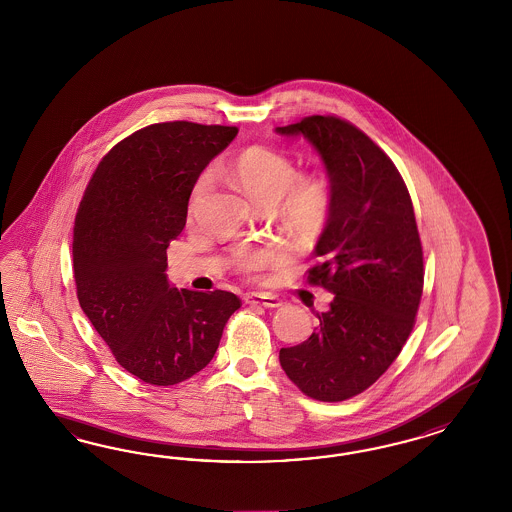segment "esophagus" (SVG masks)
<instances>
[{"mask_svg": "<svg viewBox=\"0 0 512 512\" xmlns=\"http://www.w3.org/2000/svg\"><path fill=\"white\" fill-rule=\"evenodd\" d=\"M244 302L249 306H261V308H279L283 306V302L278 296L263 295V293H249L244 296Z\"/></svg>", "mask_w": 512, "mask_h": 512, "instance_id": "34e87169", "label": "esophagus"}]
</instances>
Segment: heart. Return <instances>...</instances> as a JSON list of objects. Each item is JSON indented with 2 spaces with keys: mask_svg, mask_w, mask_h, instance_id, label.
<instances>
[{
  "mask_svg": "<svg viewBox=\"0 0 512 512\" xmlns=\"http://www.w3.org/2000/svg\"><path fill=\"white\" fill-rule=\"evenodd\" d=\"M225 176L251 201L274 208L291 236L308 244L323 233L332 208V191L317 174H298L289 155L268 146H249L225 167ZM210 187L208 174L199 176L189 197V210L197 206ZM287 249L281 244L242 246L234 251V266L240 272L257 274L283 263Z\"/></svg>",
  "mask_w": 512,
  "mask_h": 512,
  "instance_id": "heart-1",
  "label": "heart"
}]
</instances>
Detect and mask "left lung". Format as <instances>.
Listing matches in <instances>:
<instances>
[{
	"label": "left lung",
	"mask_w": 512,
	"mask_h": 512,
	"mask_svg": "<svg viewBox=\"0 0 512 512\" xmlns=\"http://www.w3.org/2000/svg\"><path fill=\"white\" fill-rule=\"evenodd\" d=\"M276 131L302 135L325 161L332 208L306 274L334 295L279 364L306 396L343 402L387 372L417 321L424 255L415 210L392 159L357 125L313 114Z\"/></svg>",
	"instance_id": "8db88e82"
}]
</instances>
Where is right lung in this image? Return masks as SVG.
<instances>
[{
  "label": "right lung",
  "mask_w": 512,
  "mask_h": 512,
  "mask_svg": "<svg viewBox=\"0 0 512 512\" xmlns=\"http://www.w3.org/2000/svg\"><path fill=\"white\" fill-rule=\"evenodd\" d=\"M231 125L163 122L120 140L92 174L73 227L80 308L116 362L140 381L169 387L214 358L242 306L227 291L174 289L167 248L186 227L202 169L236 137Z\"/></svg>",
  "instance_id": "1"
}]
</instances>
